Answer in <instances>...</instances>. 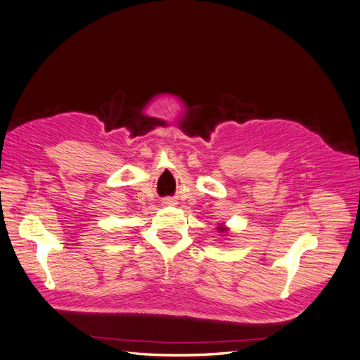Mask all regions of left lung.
<instances>
[{"label":"left lung","mask_w":360,"mask_h":360,"mask_svg":"<svg viewBox=\"0 0 360 360\" xmlns=\"http://www.w3.org/2000/svg\"><path fill=\"white\" fill-rule=\"evenodd\" d=\"M217 229H219V233H222V234H226V233L229 231V229H228L226 226H224V224H220V226H219Z\"/></svg>","instance_id":"obj_1"}]
</instances>
